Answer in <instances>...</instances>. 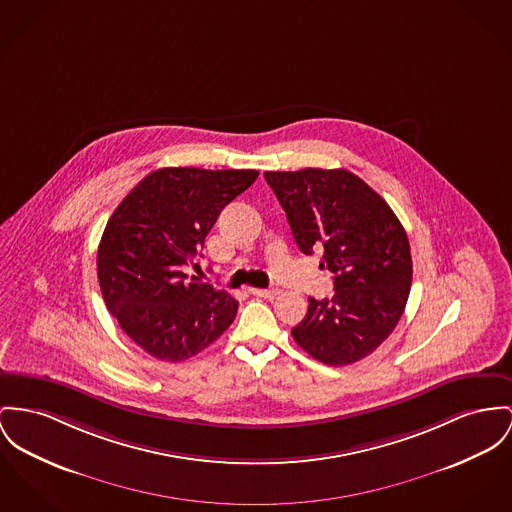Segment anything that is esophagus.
<instances>
[{
  "label": "esophagus",
  "instance_id": "obj_1",
  "mask_svg": "<svg viewBox=\"0 0 512 512\" xmlns=\"http://www.w3.org/2000/svg\"><path fill=\"white\" fill-rule=\"evenodd\" d=\"M250 293L262 299H275L279 295V289H250Z\"/></svg>",
  "mask_w": 512,
  "mask_h": 512
}]
</instances>
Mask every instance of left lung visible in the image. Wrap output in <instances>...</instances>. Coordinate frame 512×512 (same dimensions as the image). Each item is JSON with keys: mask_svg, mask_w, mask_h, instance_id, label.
I'll return each mask as SVG.
<instances>
[{"mask_svg": "<svg viewBox=\"0 0 512 512\" xmlns=\"http://www.w3.org/2000/svg\"><path fill=\"white\" fill-rule=\"evenodd\" d=\"M303 254L322 252L332 299H308L291 330L310 357L343 367L371 355L404 314L411 287L409 240L396 213L345 169L266 172Z\"/></svg>", "mask_w": 512, "mask_h": 512, "instance_id": "left-lung-1", "label": "left lung"}]
</instances>
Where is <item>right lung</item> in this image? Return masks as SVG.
<instances>
[{
    "instance_id": "add662e5",
    "label": "right lung",
    "mask_w": 512,
    "mask_h": 512,
    "mask_svg": "<svg viewBox=\"0 0 512 512\" xmlns=\"http://www.w3.org/2000/svg\"><path fill=\"white\" fill-rule=\"evenodd\" d=\"M256 178L258 171L159 169L110 215L97 254L104 303L155 359L186 361L233 324L239 301L182 270L194 264L221 209Z\"/></svg>"
}]
</instances>
